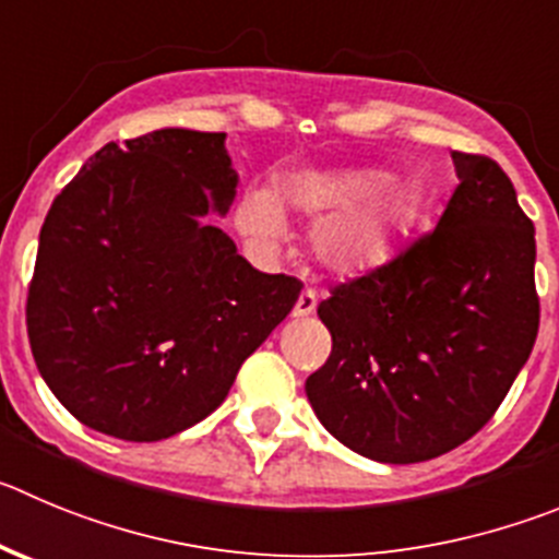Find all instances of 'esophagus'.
Segmentation results:
<instances>
[{
  "mask_svg": "<svg viewBox=\"0 0 559 559\" xmlns=\"http://www.w3.org/2000/svg\"><path fill=\"white\" fill-rule=\"evenodd\" d=\"M314 309H317V292L304 289L300 292V297H297V304H295V309H292V314L309 317V314H314Z\"/></svg>",
  "mask_w": 559,
  "mask_h": 559,
  "instance_id": "obj_1",
  "label": "esophagus"
}]
</instances>
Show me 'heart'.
I'll list each match as a JSON object with an SVG mask.
<instances>
[{"instance_id":"obj_1","label":"heart","mask_w":559,"mask_h":559,"mask_svg":"<svg viewBox=\"0 0 559 559\" xmlns=\"http://www.w3.org/2000/svg\"><path fill=\"white\" fill-rule=\"evenodd\" d=\"M411 212L408 190L374 168L289 170L267 187L239 195V234L262 253L286 239V215L317 217L309 250L322 270L358 278L389 259Z\"/></svg>"}]
</instances>
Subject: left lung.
<instances>
[{
	"label": "left lung",
	"instance_id": "8db88e82",
	"mask_svg": "<svg viewBox=\"0 0 559 559\" xmlns=\"http://www.w3.org/2000/svg\"><path fill=\"white\" fill-rule=\"evenodd\" d=\"M461 185L430 234L331 289L306 397L333 438L380 463L455 450L502 405L538 336L535 228L508 174L452 151Z\"/></svg>",
	"mask_w": 559,
	"mask_h": 559
}]
</instances>
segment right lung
<instances>
[{
    "label": "right lung",
    "instance_id": "1",
    "mask_svg": "<svg viewBox=\"0 0 559 559\" xmlns=\"http://www.w3.org/2000/svg\"><path fill=\"white\" fill-rule=\"evenodd\" d=\"M237 185L226 134L168 127L107 143L55 198L27 333L82 425L123 441L187 430L297 304L300 281L259 273L209 221Z\"/></svg>",
    "mask_w": 559,
    "mask_h": 559
}]
</instances>
